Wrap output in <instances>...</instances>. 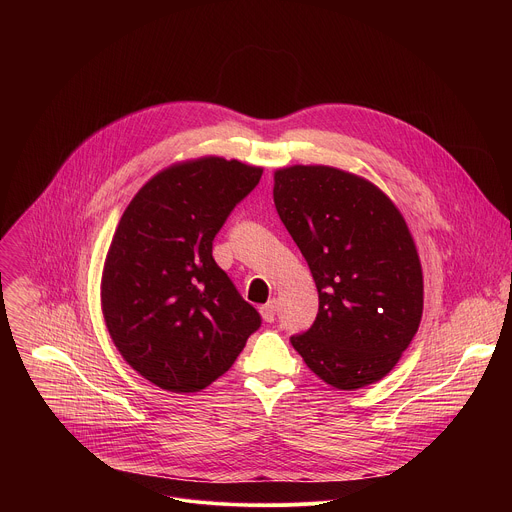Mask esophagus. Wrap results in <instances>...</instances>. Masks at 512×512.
<instances>
[{
  "instance_id": "34e87169",
  "label": "esophagus",
  "mask_w": 512,
  "mask_h": 512,
  "mask_svg": "<svg viewBox=\"0 0 512 512\" xmlns=\"http://www.w3.org/2000/svg\"><path fill=\"white\" fill-rule=\"evenodd\" d=\"M275 310H277V306H275V300H271V302H267V304H263V306L259 308V312H261V318H263L265 322H273V318H275Z\"/></svg>"
}]
</instances>
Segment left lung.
Listing matches in <instances>:
<instances>
[{
	"label": "left lung",
	"instance_id": "obj_1",
	"mask_svg": "<svg viewBox=\"0 0 512 512\" xmlns=\"http://www.w3.org/2000/svg\"><path fill=\"white\" fill-rule=\"evenodd\" d=\"M273 200L320 298L316 322L291 344L334 389L381 381L423 314L421 261L401 210L371 180L332 166L275 170Z\"/></svg>",
	"mask_w": 512,
	"mask_h": 512
}]
</instances>
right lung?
<instances>
[{
  "mask_svg": "<svg viewBox=\"0 0 512 512\" xmlns=\"http://www.w3.org/2000/svg\"><path fill=\"white\" fill-rule=\"evenodd\" d=\"M261 174V166L221 156L176 162L121 214L103 265L101 310L123 360L164 391L208 387L261 324L212 259L214 235Z\"/></svg>",
  "mask_w": 512,
  "mask_h": 512,
  "instance_id": "right-lung-1",
  "label": "right lung"
}]
</instances>
